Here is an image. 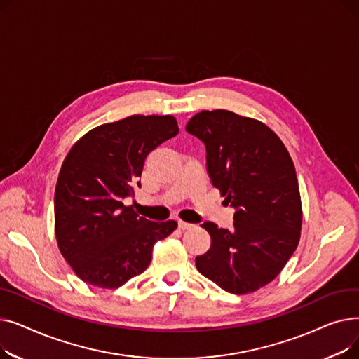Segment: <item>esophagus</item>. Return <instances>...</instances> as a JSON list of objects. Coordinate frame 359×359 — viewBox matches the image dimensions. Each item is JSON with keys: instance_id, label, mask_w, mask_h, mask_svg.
<instances>
[{"instance_id": "esophagus-1", "label": "esophagus", "mask_w": 359, "mask_h": 359, "mask_svg": "<svg viewBox=\"0 0 359 359\" xmlns=\"http://www.w3.org/2000/svg\"><path fill=\"white\" fill-rule=\"evenodd\" d=\"M194 227V224L191 222H184V221H179V229L180 230H189Z\"/></svg>"}]
</instances>
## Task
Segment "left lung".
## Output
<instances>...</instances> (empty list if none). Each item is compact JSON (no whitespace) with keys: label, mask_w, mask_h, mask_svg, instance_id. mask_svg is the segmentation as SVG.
<instances>
[{"label":"left lung","mask_w":359,"mask_h":359,"mask_svg":"<svg viewBox=\"0 0 359 359\" xmlns=\"http://www.w3.org/2000/svg\"><path fill=\"white\" fill-rule=\"evenodd\" d=\"M186 130L205 144L206 168L234 212V229L205 221L211 248L198 271L231 294L272 282L295 252L303 212L294 163L273 130L229 110H203Z\"/></svg>","instance_id":"left-lung-1"}]
</instances>
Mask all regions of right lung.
Wrapping results in <instances>:
<instances>
[{
    "label": "right lung",
    "mask_w": 359,
    "mask_h": 359,
    "mask_svg": "<svg viewBox=\"0 0 359 359\" xmlns=\"http://www.w3.org/2000/svg\"><path fill=\"white\" fill-rule=\"evenodd\" d=\"M177 134L173 116L135 115L91 129L69 149L55 187V236L86 284L122 287L148 268L154 243L177 229L123 205L141 186L147 156Z\"/></svg>",
    "instance_id": "right-lung-1"
}]
</instances>
